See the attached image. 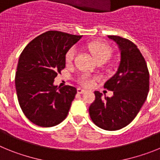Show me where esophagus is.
<instances>
[{
  "instance_id": "1",
  "label": "esophagus",
  "mask_w": 160,
  "mask_h": 160,
  "mask_svg": "<svg viewBox=\"0 0 160 160\" xmlns=\"http://www.w3.org/2000/svg\"><path fill=\"white\" fill-rule=\"evenodd\" d=\"M77 92L78 93V94H83L84 92H86V90L80 88V87H78V88L77 89Z\"/></svg>"
}]
</instances>
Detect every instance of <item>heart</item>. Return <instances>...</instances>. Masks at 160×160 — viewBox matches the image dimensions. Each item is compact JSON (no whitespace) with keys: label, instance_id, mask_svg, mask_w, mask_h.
<instances>
[{"label":"heart","instance_id":"heart-1","mask_svg":"<svg viewBox=\"0 0 160 160\" xmlns=\"http://www.w3.org/2000/svg\"><path fill=\"white\" fill-rule=\"evenodd\" d=\"M87 49L92 54L96 61H107L111 55V49L107 45L100 42H91L87 44ZM76 55V49L70 48L66 53V62L70 64L73 62ZM78 82L84 87H90L94 84V79L87 75H82L78 78Z\"/></svg>","mask_w":160,"mask_h":160}]
</instances>
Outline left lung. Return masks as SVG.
<instances>
[{
  "label": "left lung",
  "mask_w": 160,
  "mask_h": 160,
  "mask_svg": "<svg viewBox=\"0 0 160 160\" xmlns=\"http://www.w3.org/2000/svg\"><path fill=\"white\" fill-rule=\"evenodd\" d=\"M121 52L118 71L104 84L113 91L112 97L102 98L94 91L95 100L89 114L96 126L107 131L122 129L131 123L140 111L149 92V71L136 45L128 39L110 35Z\"/></svg>",
  "instance_id": "obj_1"
}]
</instances>
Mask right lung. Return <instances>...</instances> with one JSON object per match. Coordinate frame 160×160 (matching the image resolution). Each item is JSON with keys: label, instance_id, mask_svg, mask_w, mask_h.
I'll use <instances>...</instances> for the list:
<instances>
[{"label": "right lung", "instance_id": "add662e5", "mask_svg": "<svg viewBox=\"0 0 160 160\" xmlns=\"http://www.w3.org/2000/svg\"><path fill=\"white\" fill-rule=\"evenodd\" d=\"M82 36L47 31L35 38L20 55L15 75L19 105L26 118L43 128L53 127L67 116L77 90L53 85L66 66V53Z\"/></svg>", "mask_w": 160, "mask_h": 160}]
</instances>
